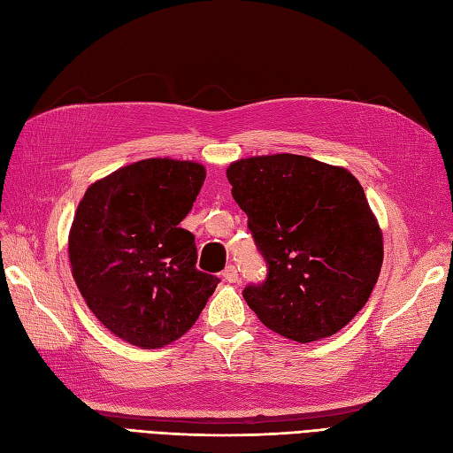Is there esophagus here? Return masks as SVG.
<instances>
[{"label": "esophagus", "mask_w": 453, "mask_h": 453, "mask_svg": "<svg viewBox=\"0 0 453 453\" xmlns=\"http://www.w3.org/2000/svg\"><path fill=\"white\" fill-rule=\"evenodd\" d=\"M223 278H225V281H228V283H236L238 280H240V273H238V270H236V266H226L225 268V272H223Z\"/></svg>", "instance_id": "esophagus-1"}]
</instances>
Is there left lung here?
I'll use <instances>...</instances> for the list:
<instances>
[{
	"label": "left lung",
	"instance_id": "left-lung-1",
	"mask_svg": "<svg viewBox=\"0 0 453 453\" xmlns=\"http://www.w3.org/2000/svg\"><path fill=\"white\" fill-rule=\"evenodd\" d=\"M232 196L265 257L243 298L270 331L308 344L336 334L378 281L383 240L361 183L346 168L300 155L232 162Z\"/></svg>",
	"mask_w": 453,
	"mask_h": 453
}]
</instances>
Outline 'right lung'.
<instances>
[{
	"label": "right lung",
	"mask_w": 453,
	"mask_h": 453,
	"mask_svg": "<svg viewBox=\"0 0 453 453\" xmlns=\"http://www.w3.org/2000/svg\"><path fill=\"white\" fill-rule=\"evenodd\" d=\"M205 180L198 162L147 158L92 183L73 217L70 263L92 313L132 346L157 349L198 319L219 278L196 270L180 223Z\"/></svg>",
	"instance_id": "right-lung-1"
}]
</instances>
